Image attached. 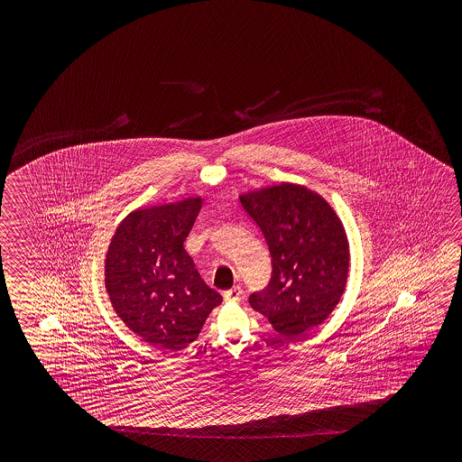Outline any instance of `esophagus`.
Masks as SVG:
<instances>
[{
	"mask_svg": "<svg viewBox=\"0 0 462 462\" xmlns=\"http://www.w3.org/2000/svg\"><path fill=\"white\" fill-rule=\"evenodd\" d=\"M223 295H225V300H227V302H237L241 299V295H243V289L239 285H235L233 289H229Z\"/></svg>",
	"mask_w": 462,
	"mask_h": 462,
	"instance_id": "obj_1",
	"label": "esophagus"
}]
</instances>
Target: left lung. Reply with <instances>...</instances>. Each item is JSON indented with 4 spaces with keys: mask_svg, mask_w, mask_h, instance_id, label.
Returning <instances> with one entry per match:
<instances>
[{
    "mask_svg": "<svg viewBox=\"0 0 462 462\" xmlns=\"http://www.w3.org/2000/svg\"><path fill=\"white\" fill-rule=\"evenodd\" d=\"M239 201L273 257L271 282L249 304L284 338L304 337L344 295L350 265L344 225L325 198L297 183L251 189Z\"/></svg>",
    "mask_w": 462,
    "mask_h": 462,
    "instance_id": "left-lung-1",
    "label": "left lung"
}]
</instances>
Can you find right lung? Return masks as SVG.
<instances>
[{"label": "right lung", "instance_id": "right-lung-1", "mask_svg": "<svg viewBox=\"0 0 462 462\" xmlns=\"http://www.w3.org/2000/svg\"><path fill=\"white\" fill-rule=\"evenodd\" d=\"M203 198L137 208L110 239L104 282L120 320L148 344L181 350L223 297L198 274L183 243Z\"/></svg>", "mask_w": 462, "mask_h": 462}]
</instances>
